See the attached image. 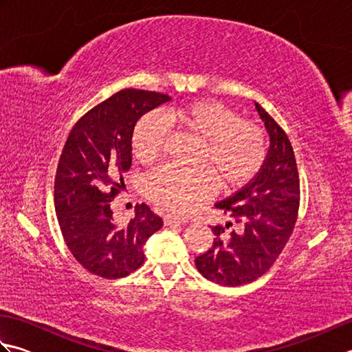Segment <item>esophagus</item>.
I'll return each instance as SVG.
<instances>
[{
	"label": "esophagus",
	"instance_id": "34e87169",
	"mask_svg": "<svg viewBox=\"0 0 352 352\" xmlns=\"http://www.w3.org/2000/svg\"><path fill=\"white\" fill-rule=\"evenodd\" d=\"M163 221H164V226H166V227H177V226H180V223H182L180 219L175 218V216H170V214L164 216Z\"/></svg>",
	"mask_w": 352,
	"mask_h": 352
}]
</instances>
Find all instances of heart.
Listing matches in <instances>:
<instances>
[{
  "instance_id": "1",
  "label": "heart",
  "mask_w": 352,
  "mask_h": 352,
  "mask_svg": "<svg viewBox=\"0 0 352 352\" xmlns=\"http://www.w3.org/2000/svg\"><path fill=\"white\" fill-rule=\"evenodd\" d=\"M169 118L203 142L197 160L207 163L210 170L172 163L154 169L144 189L157 206L175 214L188 213L210 193L213 177L223 188H236L256 175L265 155L263 136L236 110L218 101H198L170 111ZM168 126V116L162 111L140 119L133 131L139 159L151 160L163 151Z\"/></svg>"
}]
</instances>
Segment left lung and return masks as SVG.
Instances as JSON below:
<instances>
[{
  "label": "left lung",
  "mask_w": 352,
  "mask_h": 352,
  "mask_svg": "<svg viewBox=\"0 0 352 352\" xmlns=\"http://www.w3.org/2000/svg\"><path fill=\"white\" fill-rule=\"evenodd\" d=\"M269 134V151L258 174L221 203L216 204L230 213L241 233L226 227H213L216 236L212 248L195 258L199 274L222 286H242L257 280L269 271L286 246L294 231L300 208V177L294 148L287 134L274 118L254 102Z\"/></svg>",
  "instance_id": "8db88e82"
}]
</instances>
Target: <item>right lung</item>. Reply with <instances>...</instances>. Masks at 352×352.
<instances>
[{"instance_id": "right-lung-1", "label": "right lung", "mask_w": 352, "mask_h": 352, "mask_svg": "<svg viewBox=\"0 0 352 352\" xmlns=\"http://www.w3.org/2000/svg\"><path fill=\"white\" fill-rule=\"evenodd\" d=\"M169 95L124 89L78 119L58 160L54 183L57 221L78 263L94 275L115 280L145 260L144 245L163 226L146 204L126 223L113 219L110 201L131 168V139L139 119Z\"/></svg>"}]
</instances>
